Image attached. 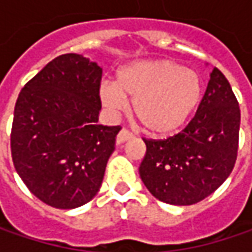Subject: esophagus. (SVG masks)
<instances>
[{
  "instance_id": "34e87169",
  "label": "esophagus",
  "mask_w": 252,
  "mask_h": 252,
  "mask_svg": "<svg viewBox=\"0 0 252 252\" xmlns=\"http://www.w3.org/2000/svg\"><path fill=\"white\" fill-rule=\"evenodd\" d=\"M131 137H133V133H131V131H129L127 129H122V130L119 131V134H118V137H116V141L121 144V143H125L126 140L131 139Z\"/></svg>"
}]
</instances>
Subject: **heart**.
Returning a JSON list of instances; mask_svg holds the SVG:
<instances>
[{
  "label": "heart",
  "instance_id": "b5f03b06",
  "mask_svg": "<svg viewBox=\"0 0 252 252\" xmlns=\"http://www.w3.org/2000/svg\"><path fill=\"white\" fill-rule=\"evenodd\" d=\"M205 94L198 73L171 60H147L121 68L115 83L101 84L99 98L111 112L126 108L133 98V115L151 134H169L193 116Z\"/></svg>",
  "mask_w": 252,
  "mask_h": 252
}]
</instances>
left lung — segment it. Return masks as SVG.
<instances>
[{
	"label": "left lung",
	"instance_id": "obj_1",
	"mask_svg": "<svg viewBox=\"0 0 252 252\" xmlns=\"http://www.w3.org/2000/svg\"><path fill=\"white\" fill-rule=\"evenodd\" d=\"M240 106L219 68L187 127L167 139H143L146 156L141 181L150 193L169 205L198 203L227 179L238 151Z\"/></svg>",
	"mask_w": 252,
	"mask_h": 252
}]
</instances>
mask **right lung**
<instances>
[{"label": "right lung", "mask_w": 252, "mask_h": 252, "mask_svg": "<svg viewBox=\"0 0 252 252\" xmlns=\"http://www.w3.org/2000/svg\"><path fill=\"white\" fill-rule=\"evenodd\" d=\"M102 68L80 54L56 57L15 103L11 154L37 199L57 209L88 203L101 188L121 126L96 125Z\"/></svg>", "instance_id": "right-lung-1"}]
</instances>
